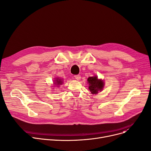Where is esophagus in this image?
Returning <instances> with one entry per match:
<instances>
[{
    "label": "esophagus",
    "instance_id": "1",
    "mask_svg": "<svg viewBox=\"0 0 151 151\" xmlns=\"http://www.w3.org/2000/svg\"><path fill=\"white\" fill-rule=\"evenodd\" d=\"M74 77H75V79H76L77 80H80V79H81V76H80V75H75V76H74Z\"/></svg>",
    "mask_w": 151,
    "mask_h": 151
}]
</instances>
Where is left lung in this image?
<instances>
[{
  "mask_svg": "<svg viewBox=\"0 0 151 151\" xmlns=\"http://www.w3.org/2000/svg\"><path fill=\"white\" fill-rule=\"evenodd\" d=\"M89 83V89L92 93H97L99 91H101L104 88V84L103 81L99 80L97 76H91L88 79Z\"/></svg>",
  "mask_w": 151,
  "mask_h": 151,
  "instance_id": "left-lung-1",
  "label": "left lung"
}]
</instances>
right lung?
Returning <instances> with one entry per match:
<instances>
[{
  "label": "right lung",
  "mask_w": 151,
  "mask_h": 151,
  "mask_svg": "<svg viewBox=\"0 0 151 151\" xmlns=\"http://www.w3.org/2000/svg\"><path fill=\"white\" fill-rule=\"evenodd\" d=\"M56 79H57V80H55V81H56V82L55 83V84H58V85H60V84H62V81H61L60 80H59V78H56Z\"/></svg>",
  "instance_id": "obj_1"
}]
</instances>
